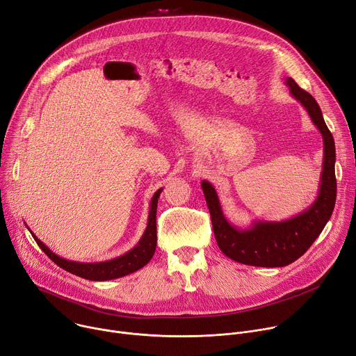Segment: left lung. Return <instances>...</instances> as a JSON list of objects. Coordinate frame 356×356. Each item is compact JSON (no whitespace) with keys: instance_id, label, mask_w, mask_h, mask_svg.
Wrapping results in <instances>:
<instances>
[{"instance_id":"8db88e82","label":"left lung","mask_w":356,"mask_h":356,"mask_svg":"<svg viewBox=\"0 0 356 356\" xmlns=\"http://www.w3.org/2000/svg\"><path fill=\"white\" fill-rule=\"evenodd\" d=\"M289 93L307 109L324 139V165L316 200L301 214L284 221H254L248 229H237L224 217L217 193L209 181L202 188L210 211L216 241L232 260L254 267H284L294 263L312 245L328 222L335 200V142L312 95L286 79Z\"/></svg>"}]
</instances>
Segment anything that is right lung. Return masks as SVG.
Segmentation results:
<instances>
[{"label": "right lung", "mask_w": 356, "mask_h": 356, "mask_svg": "<svg viewBox=\"0 0 356 356\" xmlns=\"http://www.w3.org/2000/svg\"><path fill=\"white\" fill-rule=\"evenodd\" d=\"M163 188H159L150 202V211L147 218V227L139 240V243L126 254L113 258V260L104 261V263H76L70 261L65 258L58 257L55 252H52L41 240H38L34 234L32 237L35 238L37 244L41 247V250L51 258V260L59 266L60 268L70 271L71 274H75L78 277H82L85 280L90 281H106V280H115L124 277L127 274H132L142 267H145L154 254L156 243H157V234H156V209H157V200L160 193Z\"/></svg>", "instance_id": "1"}]
</instances>
